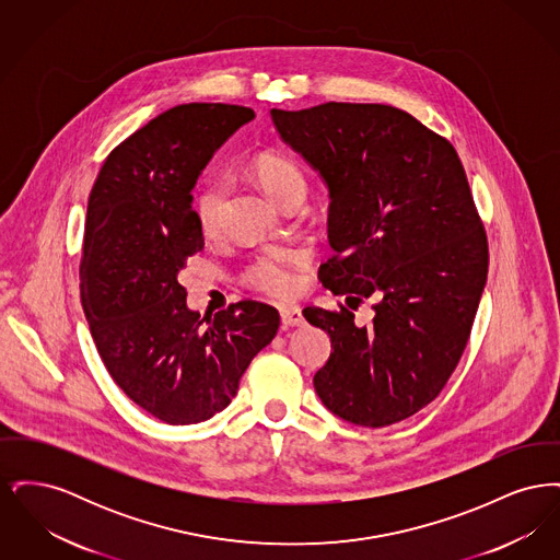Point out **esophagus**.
<instances>
[{"instance_id":"1","label":"esophagus","mask_w":560,"mask_h":560,"mask_svg":"<svg viewBox=\"0 0 560 560\" xmlns=\"http://www.w3.org/2000/svg\"><path fill=\"white\" fill-rule=\"evenodd\" d=\"M281 325H283V329H288V327H300V325H304L302 311H300L298 306H283V308H281Z\"/></svg>"}]
</instances>
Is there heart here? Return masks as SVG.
Returning <instances> with one entry per match:
<instances>
[{"mask_svg":"<svg viewBox=\"0 0 560 560\" xmlns=\"http://www.w3.org/2000/svg\"><path fill=\"white\" fill-rule=\"evenodd\" d=\"M252 176L265 188L268 197L283 203L292 195H304L306 178L295 161L279 153H260L252 160ZM224 203V187L218 180H208L195 195V215L203 233H213ZM245 281L268 293H288L292 290V275L279 254H262L245 268Z\"/></svg>","mask_w":560,"mask_h":560,"instance_id":"b5f03b06","label":"heart"}]
</instances>
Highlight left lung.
Listing matches in <instances>:
<instances>
[{"label": "left lung", "instance_id": "obj_1", "mask_svg": "<svg viewBox=\"0 0 560 560\" xmlns=\"http://www.w3.org/2000/svg\"><path fill=\"white\" fill-rule=\"evenodd\" d=\"M270 117L331 199L334 256L319 279L347 306L302 311L331 340L315 390L350 424L390 427L439 397L487 283V235L464 165L450 140L388 105L325 103ZM368 296L373 325L361 328L351 311Z\"/></svg>", "mask_w": 560, "mask_h": 560}]
</instances>
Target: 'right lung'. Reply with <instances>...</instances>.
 Here are the masks:
<instances>
[{"instance_id":"add662e5","label":"right lung","mask_w":560,"mask_h":560,"mask_svg":"<svg viewBox=\"0 0 560 560\" xmlns=\"http://www.w3.org/2000/svg\"><path fill=\"white\" fill-rule=\"evenodd\" d=\"M252 119L237 105L170 108L110 151L88 199L80 292L94 345L115 384L172 427L222 411L279 329L277 308L256 300L201 319L178 283L203 249L190 190Z\"/></svg>"}]
</instances>
